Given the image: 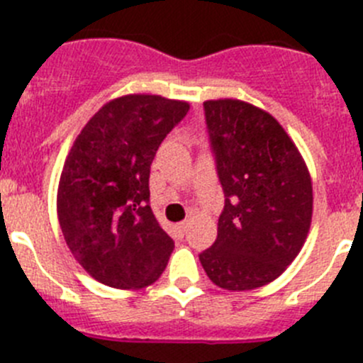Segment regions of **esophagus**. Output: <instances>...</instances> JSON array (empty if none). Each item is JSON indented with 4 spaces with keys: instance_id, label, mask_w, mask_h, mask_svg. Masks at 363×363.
Segmentation results:
<instances>
[{
    "instance_id": "1",
    "label": "esophagus",
    "mask_w": 363,
    "mask_h": 363,
    "mask_svg": "<svg viewBox=\"0 0 363 363\" xmlns=\"http://www.w3.org/2000/svg\"><path fill=\"white\" fill-rule=\"evenodd\" d=\"M187 225H189L187 221H179L178 225H176V229H178L182 234H185V230H187Z\"/></svg>"
}]
</instances>
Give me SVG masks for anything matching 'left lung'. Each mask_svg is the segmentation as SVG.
I'll return each instance as SVG.
<instances>
[{
  "instance_id": "left-lung-1",
  "label": "left lung",
  "mask_w": 363,
  "mask_h": 363,
  "mask_svg": "<svg viewBox=\"0 0 363 363\" xmlns=\"http://www.w3.org/2000/svg\"><path fill=\"white\" fill-rule=\"evenodd\" d=\"M203 107L227 198L216 242L200 262L221 289H258L277 280L306 243L313 179L267 111L234 98L207 99Z\"/></svg>"
}]
</instances>
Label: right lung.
<instances>
[{"mask_svg":"<svg viewBox=\"0 0 363 363\" xmlns=\"http://www.w3.org/2000/svg\"><path fill=\"white\" fill-rule=\"evenodd\" d=\"M187 111L182 99L125 94L74 140L57 184V220L76 262L99 284L143 289L165 271L174 242L150 209L149 174Z\"/></svg>","mask_w":363,"mask_h":363,"instance_id":"1","label":"right lung"}]
</instances>
